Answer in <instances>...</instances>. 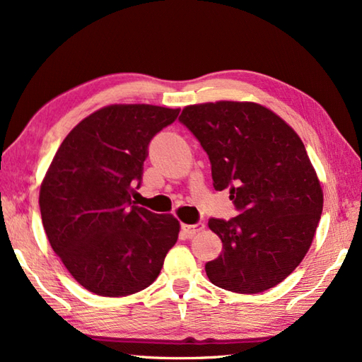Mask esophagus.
Wrapping results in <instances>:
<instances>
[{
    "instance_id": "obj_1",
    "label": "esophagus",
    "mask_w": 362,
    "mask_h": 362,
    "mask_svg": "<svg viewBox=\"0 0 362 362\" xmlns=\"http://www.w3.org/2000/svg\"><path fill=\"white\" fill-rule=\"evenodd\" d=\"M182 230H183V233H185L188 238H192V236L196 235V233H199V231L204 230V223L203 222H198V223H194V225H182Z\"/></svg>"
}]
</instances>
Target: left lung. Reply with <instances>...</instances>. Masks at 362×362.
Returning <instances> with one entry per match:
<instances>
[{
	"mask_svg": "<svg viewBox=\"0 0 362 362\" xmlns=\"http://www.w3.org/2000/svg\"><path fill=\"white\" fill-rule=\"evenodd\" d=\"M179 121L211 161L214 188L228 189L238 216L209 218L223 250L206 263L212 284L259 293L303 260L322 212V189L300 137L252 102L183 108Z\"/></svg>",
	"mask_w": 362,
	"mask_h": 362,
	"instance_id": "1",
	"label": "left lung"
}]
</instances>
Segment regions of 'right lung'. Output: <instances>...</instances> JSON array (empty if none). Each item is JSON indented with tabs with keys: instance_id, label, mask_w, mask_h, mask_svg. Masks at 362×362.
Returning <instances> with one entry per match:
<instances>
[{
	"instance_id": "right-lung-1",
	"label": "right lung",
	"mask_w": 362,
	"mask_h": 362,
	"mask_svg": "<svg viewBox=\"0 0 362 362\" xmlns=\"http://www.w3.org/2000/svg\"><path fill=\"white\" fill-rule=\"evenodd\" d=\"M180 110L110 105L65 137L40 189L42 226L84 289L124 297L148 287L179 238V220L132 204L151 139Z\"/></svg>"
}]
</instances>
